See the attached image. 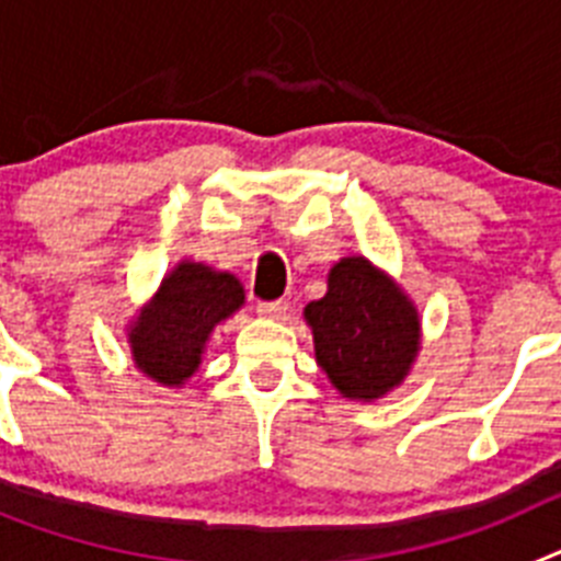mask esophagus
Here are the masks:
<instances>
[{
  "instance_id": "esophagus-1",
  "label": "esophagus",
  "mask_w": 561,
  "mask_h": 561,
  "mask_svg": "<svg viewBox=\"0 0 561 561\" xmlns=\"http://www.w3.org/2000/svg\"><path fill=\"white\" fill-rule=\"evenodd\" d=\"M286 309H289V304H286V300H270V304L255 306L257 314L266 317V320H280V317H286Z\"/></svg>"
}]
</instances>
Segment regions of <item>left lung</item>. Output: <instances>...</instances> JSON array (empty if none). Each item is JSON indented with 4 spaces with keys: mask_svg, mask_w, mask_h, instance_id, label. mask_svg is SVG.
<instances>
[{
    "mask_svg": "<svg viewBox=\"0 0 561 561\" xmlns=\"http://www.w3.org/2000/svg\"><path fill=\"white\" fill-rule=\"evenodd\" d=\"M325 284V295L304 309L317 365L342 399H385L419 359V306L365 255L340 257Z\"/></svg>",
    "mask_w": 561,
    "mask_h": 561,
    "instance_id": "8db88e82",
    "label": "left lung"
}]
</instances>
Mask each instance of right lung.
<instances>
[{
    "label": "right lung",
    "mask_w": 561,
    "mask_h": 561,
    "mask_svg": "<svg viewBox=\"0 0 561 561\" xmlns=\"http://www.w3.org/2000/svg\"><path fill=\"white\" fill-rule=\"evenodd\" d=\"M244 284L202 261H180L128 320L134 368L162 388H182L202 368L216 325L244 306Z\"/></svg>",
    "instance_id": "right-lung-1"
}]
</instances>
